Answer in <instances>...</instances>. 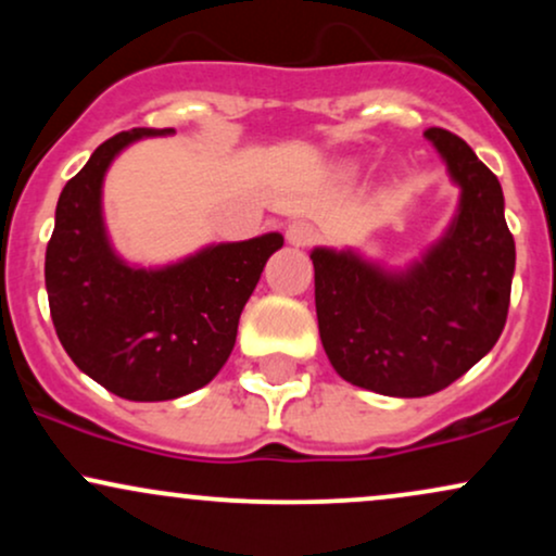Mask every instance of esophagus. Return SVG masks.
<instances>
[{"instance_id":"esophagus-1","label":"esophagus","mask_w":556,"mask_h":556,"mask_svg":"<svg viewBox=\"0 0 556 556\" xmlns=\"http://www.w3.org/2000/svg\"><path fill=\"white\" fill-rule=\"evenodd\" d=\"M287 240H290L292 245L305 248L316 240V229L314 225H308V222H292V225L287 227Z\"/></svg>"}]
</instances>
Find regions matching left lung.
Returning a JSON list of instances; mask_svg holds the SVG:
<instances>
[{
  "label": "left lung",
  "mask_w": 556,
  "mask_h": 556,
  "mask_svg": "<svg viewBox=\"0 0 556 556\" xmlns=\"http://www.w3.org/2000/svg\"><path fill=\"white\" fill-rule=\"evenodd\" d=\"M463 188L460 214L407 274H384L353 253L316 248L318 334L350 384L426 397L473 368L500 340L515 271L502 185L444 127L424 132Z\"/></svg>",
  "instance_id": "obj_1"
}]
</instances>
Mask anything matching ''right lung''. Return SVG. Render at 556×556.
Returning a JSON list of instances; mask_svg holds the SVG:
<instances>
[{"instance_id":"1","label":"right lung","mask_w":556,"mask_h":556,"mask_svg":"<svg viewBox=\"0 0 556 556\" xmlns=\"http://www.w3.org/2000/svg\"><path fill=\"white\" fill-rule=\"evenodd\" d=\"M172 127H132L93 151L62 188L47 245L49 311L62 348L83 374L117 397L175 400L219 374L238 337L242 305L282 235L201 251L159 271L130 269L101 222V180L119 149Z\"/></svg>"}]
</instances>
